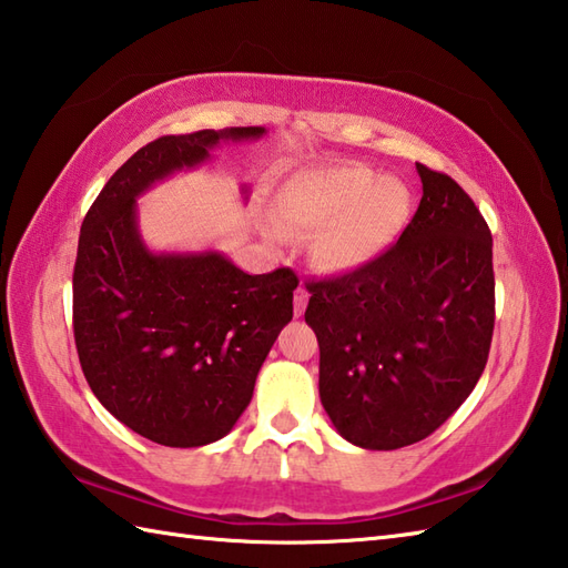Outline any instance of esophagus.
Returning <instances> with one entry per match:
<instances>
[{
    "mask_svg": "<svg viewBox=\"0 0 568 568\" xmlns=\"http://www.w3.org/2000/svg\"><path fill=\"white\" fill-rule=\"evenodd\" d=\"M307 300H310V293L305 291L303 285H300L297 291H295V315H297V317L303 315V312H305V307H307Z\"/></svg>",
    "mask_w": 568,
    "mask_h": 568,
    "instance_id": "1",
    "label": "esophagus"
}]
</instances>
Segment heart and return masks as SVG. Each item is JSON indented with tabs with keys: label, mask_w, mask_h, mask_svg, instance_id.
Instances as JSON below:
<instances>
[{
	"label": "heart",
	"mask_w": 568,
	"mask_h": 568,
	"mask_svg": "<svg viewBox=\"0 0 568 568\" xmlns=\"http://www.w3.org/2000/svg\"><path fill=\"white\" fill-rule=\"evenodd\" d=\"M281 220L315 232L312 258L324 271H356L400 236L413 192L397 178H378L358 163H332L293 175L277 195Z\"/></svg>",
	"instance_id": "heart-1"
}]
</instances>
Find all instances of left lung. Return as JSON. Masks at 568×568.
I'll use <instances>...</instances> for the list:
<instances>
[{
    "instance_id": "left-lung-1",
    "label": "left lung",
    "mask_w": 568,
    "mask_h": 568,
    "mask_svg": "<svg viewBox=\"0 0 568 568\" xmlns=\"http://www.w3.org/2000/svg\"><path fill=\"white\" fill-rule=\"evenodd\" d=\"M417 173L422 200L400 239L356 271L307 283L322 405L361 449L429 437L476 388L490 352V229L456 180L422 163Z\"/></svg>"
}]
</instances>
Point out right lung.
Instances as JSON below:
<instances>
[{"instance_id": "add662e5", "label": "right lung", "mask_w": 568, "mask_h": 568, "mask_svg": "<svg viewBox=\"0 0 568 568\" xmlns=\"http://www.w3.org/2000/svg\"><path fill=\"white\" fill-rule=\"evenodd\" d=\"M263 126L202 129L139 149L84 214L72 271V332L92 393L163 446H204L232 432L277 334L293 320L291 268L248 275L222 253H151L136 197L210 159L220 141Z\"/></svg>"}]
</instances>
